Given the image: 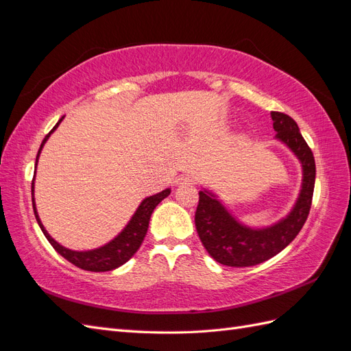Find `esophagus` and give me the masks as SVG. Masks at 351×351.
<instances>
[{"label": "esophagus", "mask_w": 351, "mask_h": 351, "mask_svg": "<svg viewBox=\"0 0 351 351\" xmlns=\"http://www.w3.org/2000/svg\"><path fill=\"white\" fill-rule=\"evenodd\" d=\"M195 183V178L192 176H180L176 180L177 186H192Z\"/></svg>", "instance_id": "obj_1"}]
</instances>
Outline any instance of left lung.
<instances>
[{
	"label": "left lung",
	"mask_w": 351,
	"mask_h": 351,
	"mask_svg": "<svg viewBox=\"0 0 351 351\" xmlns=\"http://www.w3.org/2000/svg\"><path fill=\"white\" fill-rule=\"evenodd\" d=\"M275 139L284 143L302 164V189L289 215L269 227L244 226L208 189L199 192L195 224L208 253L227 267H253L278 254L299 234L309 215L315 189V158L290 115L272 111Z\"/></svg>",
	"instance_id": "obj_1"
}]
</instances>
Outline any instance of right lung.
I'll list each match as a JSON object with an SVG mask.
<instances>
[{
    "instance_id": "add662e5",
    "label": "right lung",
    "mask_w": 351,
    "mask_h": 351,
    "mask_svg": "<svg viewBox=\"0 0 351 351\" xmlns=\"http://www.w3.org/2000/svg\"><path fill=\"white\" fill-rule=\"evenodd\" d=\"M62 119H64V117H61L58 123L54 125V129H52L45 136V139L40 143V147H39L38 155H36L35 174H36V165H38V159H39L42 147H44V145L49 139V136L56 132V129L60 125ZM34 192H35V177H34V180H32V204H34V212H35L38 224H39L42 232L45 234V237L48 239V241L51 243V246L54 247L62 258H66L69 262L76 265L77 268H82L84 271H92V272H105V271H112L115 268L121 267V265H124L127 261H129L137 252V249L141 247V244L146 236L147 227H149V219H151L154 209L158 206L159 202L171 193V189H165V190H162V192H159L154 196L145 197L141 202V205L137 206L130 221L127 222V226L111 241L104 244V246H101V247L92 249V250H80V252L61 246L58 241H56L48 234V231L45 230L44 224H42V221L38 215Z\"/></svg>"
}]
</instances>
